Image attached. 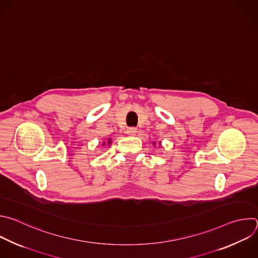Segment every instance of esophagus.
<instances>
[{
  "mask_svg": "<svg viewBox=\"0 0 258 258\" xmlns=\"http://www.w3.org/2000/svg\"><path fill=\"white\" fill-rule=\"evenodd\" d=\"M136 132H137V129H136L135 127H129V128L126 130V133H127L128 135H130V136H134V135L136 134Z\"/></svg>",
  "mask_w": 258,
  "mask_h": 258,
  "instance_id": "esophagus-1",
  "label": "esophagus"
}]
</instances>
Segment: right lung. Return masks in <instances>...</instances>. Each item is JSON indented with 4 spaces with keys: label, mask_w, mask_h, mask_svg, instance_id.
Masks as SVG:
<instances>
[{
    "label": "right lung",
    "mask_w": 258,
    "mask_h": 258,
    "mask_svg": "<svg viewBox=\"0 0 258 258\" xmlns=\"http://www.w3.org/2000/svg\"><path fill=\"white\" fill-rule=\"evenodd\" d=\"M109 143H111V141H109Z\"/></svg>",
    "instance_id": "right-lung-1"
}]
</instances>
